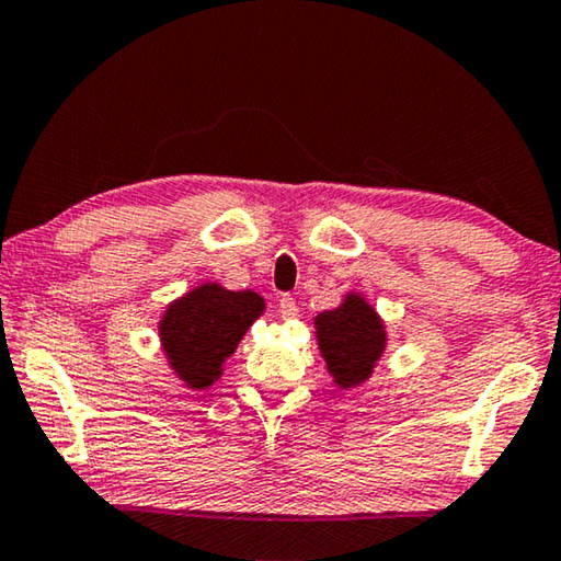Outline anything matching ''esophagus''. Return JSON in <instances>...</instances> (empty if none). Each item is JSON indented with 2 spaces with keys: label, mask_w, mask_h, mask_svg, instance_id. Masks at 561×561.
<instances>
[{
  "label": "esophagus",
  "mask_w": 561,
  "mask_h": 561,
  "mask_svg": "<svg viewBox=\"0 0 561 561\" xmlns=\"http://www.w3.org/2000/svg\"><path fill=\"white\" fill-rule=\"evenodd\" d=\"M297 299L291 297V294H282L279 297V314L282 319H294L297 317Z\"/></svg>",
  "instance_id": "1"
}]
</instances>
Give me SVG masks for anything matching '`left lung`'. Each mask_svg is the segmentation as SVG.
<instances>
[{"mask_svg": "<svg viewBox=\"0 0 561 561\" xmlns=\"http://www.w3.org/2000/svg\"><path fill=\"white\" fill-rule=\"evenodd\" d=\"M317 339L329 374L341 388H354L374 374L386 348L383 321L364 297L348 294L339 309L317 317Z\"/></svg>", "mask_w": 561, "mask_h": 561, "instance_id": "left-lung-1", "label": "left lung"}]
</instances>
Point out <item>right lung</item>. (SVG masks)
Segmentation results:
<instances>
[{"label": "right lung", "mask_w": 561, "mask_h": 561, "mask_svg": "<svg viewBox=\"0 0 561 561\" xmlns=\"http://www.w3.org/2000/svg\"><path fill=\"white\" fill-rule=\"evenodd\" d=\"M264 311V299L254 291H230L220 284L203 287L173 301L160 321V341L173 371L190 388L213 386L222 374L227 356L252 321Z\"/></svg>", "instance_id": "right-lung-1"}]
</instances>
